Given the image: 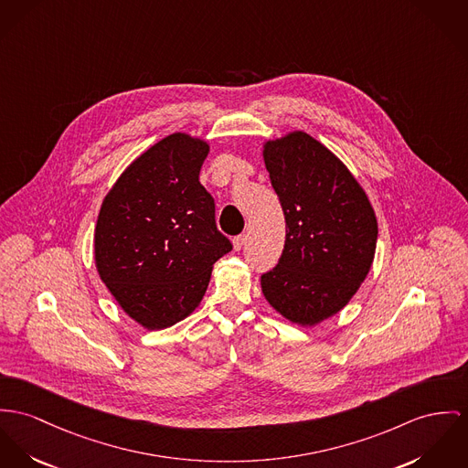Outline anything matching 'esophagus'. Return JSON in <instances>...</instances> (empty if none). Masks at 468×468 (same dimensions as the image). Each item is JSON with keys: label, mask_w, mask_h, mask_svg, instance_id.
Returning a JSON list of instances; mask_svg holds the SVG:
<instances>
[{"label": "esophagus", "mask_w": 468, "mask_h": 468, "mask_svg": "<svg viewBox=\"0 0 468 468\" xmlns=\"http://www.w3.org/2000/svg\"><path fill=\"white\" fill-rule=\"evenodd\" d=\"M244 244H246V235H239V237L233 239V248H235V251H240V250L244 248Z\"/></svg>", "instance_id": "obj_1"}]
</instances>
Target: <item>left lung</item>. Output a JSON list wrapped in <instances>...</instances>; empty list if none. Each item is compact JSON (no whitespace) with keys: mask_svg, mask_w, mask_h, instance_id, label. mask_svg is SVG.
I'll use <instances>...</instances> for the list:
<instances>
[{"mask_svg":"<svg viewBox=\"0 0 468 468\" xmlns=\"http://www.w3.org/2000/svg\"><path fill=\"white\" fill-rule=\"evenodd\" d=\"M263 162L287 239L278 265L261 276V292L287 321L312 327L344 310L365 282L378 218L347 165L306 132L265 141Z\"/></svg>","mask_w":468,"mask_h":468,"instance_id":"left-lung-1","label":"left lung"}]
</instances>
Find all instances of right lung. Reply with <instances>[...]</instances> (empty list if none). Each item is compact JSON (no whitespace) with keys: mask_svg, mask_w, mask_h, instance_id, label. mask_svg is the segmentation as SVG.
Wrapping results in <instances>:
<instances>
[{"mask_svg":"<svg viewBox=\"0 0 468 468\" xmlns=\"http://www.w3.org/2000/svg\"><path fill=\"white\" fill-rule=\"evenodd\" d=\"M205 139L176 132L137 156L108 190L94 260L108 292L145 329H165L201 303L214 263L231 251L199 183Z\"/></svg>","mask_w":468,"mask_h":468,"instance_id":"add662e5","label":"right lung"}]
</instances>
